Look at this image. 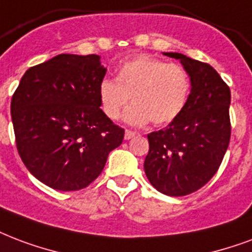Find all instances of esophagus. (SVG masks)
Returning a JSON list of instances; mask_svg holds the SVG:
<instances>
[{
	"label": "esophagus",
	"instance_id": "obj_1",
	"mask_svg": "<svg viewBox=\"0 0 252 252\" xmlns=\"http://www.w3.org/2000/svg\"><path fill=\"white\" fill-rule=\"evenodd\" d=\"M134 136H136V133H134V132H132V130H129V129H126V132H124V139H126V140L133 139Z\"/></svg>",
	"mask_w": 252,
	"mask_h": 252
}]
</instances>
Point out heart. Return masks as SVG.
I'll use <instances>...</instances> for the list:
<instances>
[{"mask_svg": "<svg viewBox=\"0 0 252 252\" xmlns=\"http://www.w3.org/2000/svg\"><path fill=\"white\" fill-rule=\"evenodd\" d=\"M190 95V78L185 68L151 55H136L116 70V78L99 84L97 97L103 112L112 120L129 101L124 120L132 126H165L181 115Z\"/></svg>", "mask_w": 252, "mask_h": 252, "instance_id": "heart-1", "label": "heart"}]
</instances>
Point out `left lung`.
I'll return each mask as SVG.
<instances>
[{"label":"left lung","instance_id":"1","mask_svg":"<svg viewBox=\"0 0 252 252\" xmlns=\"http://www.w3.org/2000/svg\"><path fill=\"white\" fill-rule=\"evenodd\" d=\"M162 54L180 61L191 90L181 115L164 129L148 134L144 170L160 193L181 197L210 181L223 160L231 133V94L210 64L180 53Z\"/></svg>","mask_w":252,"mask_h":252}]
</instances>
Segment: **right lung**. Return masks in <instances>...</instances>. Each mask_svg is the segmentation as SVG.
<instances>
[{"mask_svg":"<svg viewBox=\"0 0 252 252\" xmlns=\"http://www.w3.org/2000/svg\"><path fill=\"white\" fill-rule=\"evenodd\" d=\"M100 57L59 54L30 67L11 97V122L25 166L42 184L74 191L99 177L124 129L101 111Z\"/></svg>","mask_w":252,"mask_h":252,"instance_id":"obj_1","label":"right lung"}]
</instances>
